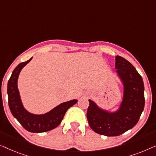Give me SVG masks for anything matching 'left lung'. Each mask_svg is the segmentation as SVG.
<instances>
[{
  "label": "left lung",
  "instance_id": "1",
  "mask_svg": "<svg viewBox=\"0 0 156 156\" xmlns=\"http://www.w3.org/2000/svg\"><path fill=\"white\" fill-rule=\"evenodd\" d=\"M115 69L123 87V99L119 108L116 112H109L89 99L87 113L91 129L106 136H119L135 126L145 105L144 81L136 68L117 55Z\"/></svg>",
  "mask_w": 156,
  "mask_h": 156
}]
</instances>
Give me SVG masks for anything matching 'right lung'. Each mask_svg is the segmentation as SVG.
I'll use <instances>...</instances> for the list:
<instances>
[{
	"instance_id": "add662e5",
	"label": "right lung",
	"mask_w": 156,
	"mask_h": 156,
	"mask_svg": "<svg viewBox=\"0 0 156 156\" xmlns=\"http://www.w3.org/2000/svg\"><path fill=\"white\" fill-rule=\"evenodd\" d=\"M32 58L33 57L29 60L19 64L12 72L8 82V105L12 116L19 121L25 129L32 133H42L58 126L62 121L66 112L71 106L76 104L77 100L73 99L64 102L43 114H34L27 112L21 101L18 88V80L20 71L30 62Z\"/></svg>"
}]
</instances>
